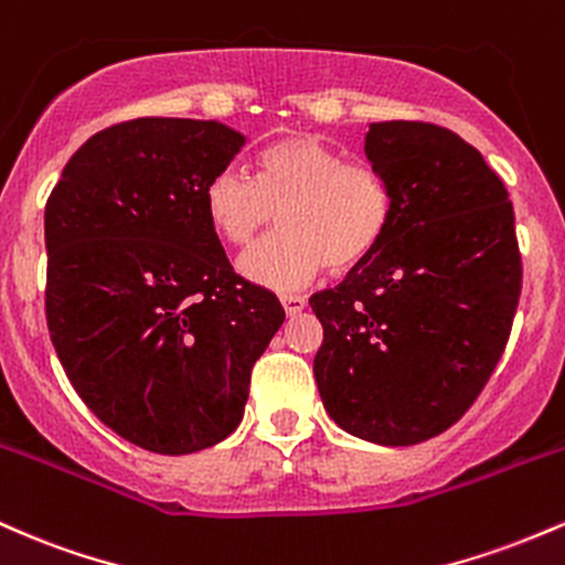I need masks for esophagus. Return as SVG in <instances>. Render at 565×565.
I'll list each match as a JSON object with an SVG mask.
<instances>
[{"label":"esophagus","instance_id":"1","mask_svg":"<svg viewBox=\"0 0 565 565\" xmlns=\"http://www.w3.org/2000/svg\"><path fill=\"white\" fill-rule=\"evenodd\" d=\"M280 301L288 315H299L301 309L307 307V296H299V294H285V296H280Z\"/></svg>","mask_w":565,"mask_h":565}]
</instances>
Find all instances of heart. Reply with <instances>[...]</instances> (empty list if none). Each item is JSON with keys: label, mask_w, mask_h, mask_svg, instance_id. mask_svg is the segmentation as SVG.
<instances>
[{"label": "heart", "mask_w": 565, "mask_h": 565, "mask_svg": "<svg viewBox=\"0 0 565 565\" xmlns=\"http://www.w3.org/2000/svg\"><path fill=\"white\" fill-rule=\"evenodd\" d=\"M207 221L226 243L250 245L280 218L282 232L239 256V271L275 290H296L322 269L347 271L382 245L395 213L386 175L317 136H288L262 149L256 181L218 170L205 183Z\"/></svg>", "instance_id": "heart-1"}]
</instances>
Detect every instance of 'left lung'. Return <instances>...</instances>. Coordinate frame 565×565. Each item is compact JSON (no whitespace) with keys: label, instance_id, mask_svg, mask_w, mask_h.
<instances>
[{"label":"left lung","instance_id":"1","mask_svg":"<svg viewBox=\"0 0 565 565\" xmlns=\"http://www.w3.org/2000/svg\"><path fill=\"white\" fill-rule=\"evenodd\" d=\"M365 154L395 213L373 256L309 299L315 379L341 429L416 446L470 411L502 358L523 282L515 213L483 154L440 125L373 122Z\"/></svg>","mask_w":565,"mask_h":565}]
</instances>
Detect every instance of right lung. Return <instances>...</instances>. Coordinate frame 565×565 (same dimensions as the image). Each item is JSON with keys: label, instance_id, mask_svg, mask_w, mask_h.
Here are the masks:
<instances>
[{"label": "right lung", "instance_id": "1", "mask_svg": "<svg viewBox=\"0 0 565 565\" xmlns=\"http://www.w3.org/2000/svg\"><path fill=\"white\" fill-rule=\"evenodd\" d=\"M243 146L213 119H128L74 151L44 205L50 339L82 403L146 451L230 437L285 320L232 269L202 202Z\"/></svg>", "mask_w": 565, "mask_h": 565}]
</instances>
